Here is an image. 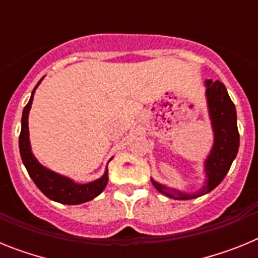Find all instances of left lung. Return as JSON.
Wrapping results in <instances>:
<instances>
[{
	"instance_id": "left-lung-1",
	"label": "left lung",
	"mask_w": 258,
	"mask_h": 258,
	"mask_svg": "<svg viewBox=\"0 0 258 258\" xmlns=\"http://www.w3.org/2000/svg\"><path fill=\"white\" fill-rule=\"evenodd\" d=\"M206 97L209 118L213 131V146L204 161L206 181L199 190L184 192L168 187L151 178L152 184L159 192L174 200H190L211 192L222 182L229 172L239 150V132L236 124V109L230 99L226 88L221 81L206 80Z\"/></svg>"
}]
</instances>
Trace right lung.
Segmentation results:
<instances>
[{"label":"right lung","instance_id":"right-lung-1","mask_svg":"<svg viewBox=\"0 0 258 258\" xmlns=\"http://www.w3.org/2000/svg\"><path fill=\"white\" fill-rule=\"evenodd\" d=\"M41 80L35 86L31 98H29V102L23 109L22 131H20L19 136V150L22 161L26 166L32 181L35 182L36 186L41 190V192L46 195L50 200L58 202L60 204H67V206L83 204V203L97 198L104 190V187L107 186V182H108V168L106 166V170H104L101 178L89 182V183H77L74 179H71L70 177H66V175L59 174L54 170L47 169L46 166L42 165L36 159V156L32 152L31 141H29L28 115L29 111H31L32 102H33V95H35L37 86L40 85Z\"/></svg>","mask_w":258,"mask_h":258}]
</instances>
